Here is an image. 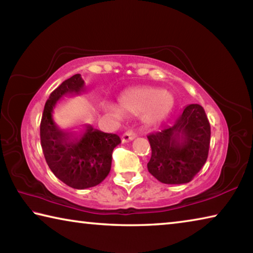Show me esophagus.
Segmentation results:
<instances>
[{"label": "esophagus", "mask_w": 253, "mask_h": 253, "mask_svg": "<svg viewBox=\"0 0 253 253\" xmlns=\"http://www.w3.org/2000/svg\"><path fill=\"white\" fill-rule=\"evenodd\" d=\"M136 137V132L132 131V130H128L126 131L125 134L122 135V143H128Z\"/></svg>", "instance_id": "esophagus-1"}]
</instances>
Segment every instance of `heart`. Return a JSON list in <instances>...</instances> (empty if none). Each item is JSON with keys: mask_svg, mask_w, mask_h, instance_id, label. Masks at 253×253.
I'll return each mask as SVG.
<instances>
[{"mask_svg": "<svg viewBox=\"0 0 253 253\" xmlns=\"http://www.w3.org/2000/svg\"><path fill=\"white\" fill-rule=\"evenodd\" d=\"M118 106H108L107 110L115 116L121 110L129 114H139L147 125H158L169 117L174 106V98L169 92L152 87L128 89L118 98Z\"/></svg>", "mask_w": 253, "mask_h": 253, "instance_id": "obj_1", "label": "heart"}]
</instances>
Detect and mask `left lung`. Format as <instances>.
I'll return each instance as SVG.
<instances>
[{
	"mask_svg": "<svg viewBox=\"0 0 253 253\" xmlns=\"http://www.w3.org/2000/svg\"><path fill=\"white\" fill-rule=\"evenodd\" d=\"M152 156L148 172L164 184H185L208 160L211 127L202 106L185 107L172 127L147 136Z\"/></svg>",
	"mask_w": 253,
	"mask_h": 253,
	"instance_id": "1",
	"label": "left lung"
}]
</instances>
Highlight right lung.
<instances>
[{"instance_id": "right-lung-1", "label": "right lung", "mask_w": 253, "mask_h": 253, "mask_svg": "<svg viewBox=\"0 0 253 253\" xmlns=\"http://www.w3.org/2000/svg\"><path fill=\"white\" fill-rule=\"evenodd\" d=\"M84 91V81L77 74L50 93L40 124V138L46 164L60 181L77 190L96 186L109 174L114 148L121 143L116 134L84 125L80 134L62 130L54 123L55 105L66 96Z\"/></svg>"}]
</instances>
